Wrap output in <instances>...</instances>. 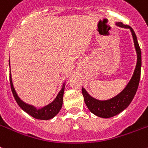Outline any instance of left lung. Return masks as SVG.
I'll list each match as a JSON object with an SVG mask.
<instances>
[{"mask_svg": "<svg viewBox=\"0 0 148 148\" xmlns=\"http://www.w3.org/2000/svg\"><path fill=\"white\" fill-rule=\"evenodd\" d=\"M116 25L122 28H128L131 29L134 39V46L138 55V62L132 77L123 90L108 100H98L91 97L84 89L82 88V93L84 98V102L89 110L96 116L102 118H110L115 116L128 107L132 101L136 93L139 85L140 77V68H141V51L138 42V39L133 29L128 25H125L122 23H117Z\"/></svg>", "mask_w": 148, "mask_h": 148, "instance_id": "left-lung-1", "label": "left lung"}]
</instances>
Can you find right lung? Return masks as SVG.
<instances>
[{"instance_id":"add662e5","label":"right lung","mask_w":148,"mask_h":148,"mask_svg":"<svg viewBox=\"0 0 148 148\" xmlns=\"http://www.w3.org/2000/svg\"><path fill=\"white\" fill-rule=\"evenodd\" d=\"M10 87H11V91L14 95V99L16 101L17 104L20 106V107L26 112L29 115H30L36 119L41 120H49L52 119L57 115L59 111L62 109V103H63V95L64 90V84L62 86V90L60 91L56 98L55 99L52 103H51L49 105L45 106V107L42 108V109H36V108L34 107L33 106L29 105L26 104L18 97L17 94L16 93L15 90L13 86V83H12L11 75L10 74Z\"/></svg>"}]
</instances>
